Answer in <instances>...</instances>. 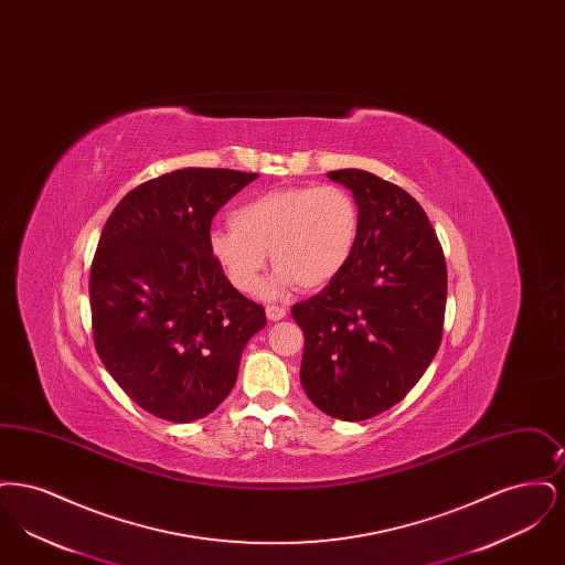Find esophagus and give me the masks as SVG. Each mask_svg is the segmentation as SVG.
<instances>
[{
    "instance_id": "obj_1",
    "label": "esophagus",
    "mask_w": 565,
    "mask_h": 565,
    "mask_svg": "<svg viewBox=\"0 0 565 565\" xmlns=\"http://www.w3.org/2000/svg\"><path fill=\"white\" fill-rule=\"evenodd\" d=\"M265 311H267V318H269L270 322H279V320H284L288 316V311L284 307H279V305H267Z\"/></svg>"
}]
</instances>
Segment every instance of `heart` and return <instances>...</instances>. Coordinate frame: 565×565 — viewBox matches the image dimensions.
Segmentation results:
<instances>
[{
  "mask_svg": "<svg viewBox=\"0 0 565 565\" xmlns=\"http://www.w3.org/2000/svg\"><path fill=\"white\" fill-rule=\"evenodd\" d=\"M360 226V205L343 186L269 190L237 205L231 226L210 233V252L243 295L256 290L269 254L277 270L267 295H284L296 284L320 290L350 265Z\"/></svg>",
  "mask_w": 565,
  "mask_h": 565,
  "instance_id": "heart-1",
  "label": "heart"
}]
</instances>
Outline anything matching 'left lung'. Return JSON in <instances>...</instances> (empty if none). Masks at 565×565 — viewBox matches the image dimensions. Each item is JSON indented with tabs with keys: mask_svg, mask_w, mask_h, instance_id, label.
<instances>
[{
	"mask_svg": "<svg viewBox=\"0 0 565 565\" xmlns=\"http://www.w3.org/2000/svg\"><path fill=\"white\" fill-rule=\"evenodd\" d=\"M328 178L353 192L362 226L345 270L292 307L305 334L300 383L326 415L364 422L401 403L440 348L447 265L406 190L362 169Z\"/></svg>",
	"mask_w": 565,
	"mask_h": 565,
	"instance_id": "obj_1",
	"label": "left lung"
}]
</instances>
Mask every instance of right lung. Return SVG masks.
Here are the masks:
<instances>
[{
    "mask_svg": "<svg viewBox=\"0 0 565 565\" xmlns=\"http://www.w3.org/2000/svg\"><path fill=\"white\" fill-rule=\"evenodd\" d=\"M258 173L189 167L139 184L109 214L90 265L95 350L125 394L173 424L210 415L239 373L263 305L215 265L217 210Z\"/></svg>",
    "mask_w": 565,
    "mask_h": 565,
    "instance_id": "1",
    "label": "right lung"
}]
</instances>
